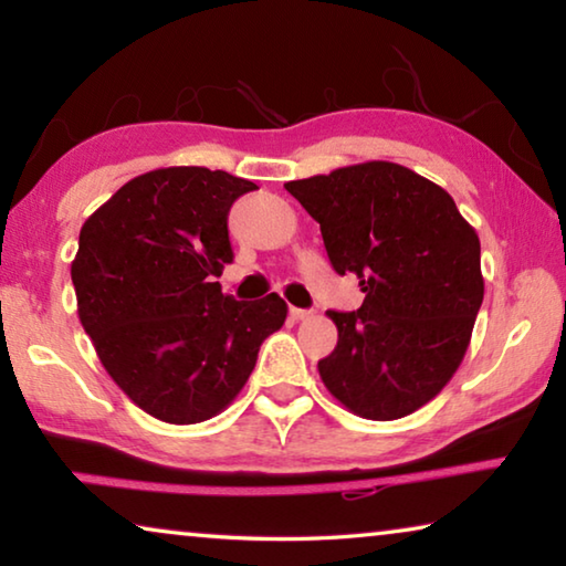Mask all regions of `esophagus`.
<instances>
[{
	"label": "esophagus",
	"mask_w": 566,
	"mask_h": 566,
	"mask_svg": "<svg viewBox=\"0 0 566 566\" xmlns=\"http://www.w3.org/2000/svg\"><path fill=\"white\" fill-rule=\"evenodd\" d=\"M310 310H300V306H290V317L292 319H306V317H310Z\"/></svg>",
	"instance_id": "esophagus-1"
}]
</instances>
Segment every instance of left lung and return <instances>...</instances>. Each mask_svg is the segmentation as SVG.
I'll list each match as a JSON object with an SVG mask.
<instances>
[{
    "instance_id": "1",
    "label": "left lung",
    "mask_w": 566,
    "mask_h": 566,
    "mask_svg": "<svg viewBox=\"0 0 566 566\" xmlns=\"http://www.w3.org/2000/svg\"><path fill=\"white\" fill-rule=\"evenodd\" d=\"M322 229L337 274L364 292L327 312L339 339L319 359L334 397L364 419L407 417L452 379L484 300L479 237L434 181L391 161L286 181Z\"/></svg>"
}]
</instances>
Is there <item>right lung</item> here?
I'll return each mask as SVG.
<instances>
[{
  "instance_id": "add662e5",
  "label": "right lung",
  "mask_w": 566,
  "mask_h": 566,
  "mask_svg": "<svg viewBox=\"0 0 566 566\" xmlns=\"http://www.w3.org/2000/svg\"><path fill=\"white\" fill-rule=\"evenodd\" d=\"M254 189L222 169H155L114 191L80 232L82 327L124 395L169 424L232 405L286 319L280 294L237 302L214 282L234 260L229 209Z\"/></svg>"
}]
</instances>
